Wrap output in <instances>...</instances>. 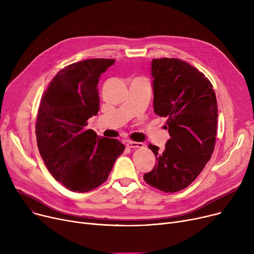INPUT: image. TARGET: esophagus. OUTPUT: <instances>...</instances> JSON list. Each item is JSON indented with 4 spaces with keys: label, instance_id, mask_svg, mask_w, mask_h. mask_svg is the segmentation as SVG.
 I'll return each instance as SVG.
<instances>
[{
    "label": "esophagus",
    "instance_id": "34e87169",
    "mask_svg": "<svg viewBox=\"0 0 254 254\" xmlns=\"http://www.w3.org/2000/svg\"><path fill=\"white\" fill-rule=\"evenodd\" d=\"M127 146L128 148H143L144 144L142 142H134V141H127Z\"/></svg>",
    "mask_w": 254,
    "mask_h": 254
}]
</instances>
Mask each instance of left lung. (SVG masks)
Segmentation results:
<instances>
[{
  "instance_id": "left-lung-1",
  "label": "left lung",
  "mask_w": 254,
  "mask_h": 254,
  "mask_svg": "<svg viewBox=\"0 0 254 254\" xmlns=\"http://www.w3.org/2000/svg\"><path fill=\"white\" fill-rule=\"evenodd\" d=\"M153 109L167 117L170 139L165 150L148 147L156 157L153 170L143 178L154 189L176 192L191 184L210 161L217 132V101L209 79L178 59H154Z\"/></svg>"
}]
</instances>
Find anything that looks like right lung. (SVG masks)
Masks as SVG:
<instances>
[{
    "label": "right lung",
    "mask_w": 254,
    "mask_h": 254,
    "mask_svg": "<svg viewBox=\"0 0 254 254\" xmlns=\"http://www.w3.org/2000/svg\"><path fill=\"white\" fill-rule=\"evenodd\" d=\"M114 63L90 59L64 66L50 81L39 106V152L53 178L74 192L103 184L126 148L117 139L98 137L85 128L88 118L100 109L99 78Z\"/></svg>",
    "instance_id": "obj_1"
}]
</instances>
